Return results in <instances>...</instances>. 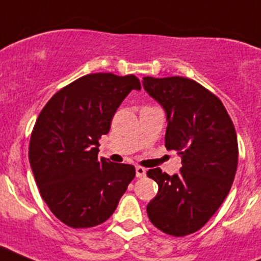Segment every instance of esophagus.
Wrapping results in <instances>:
<instances>
[{"label": "esophagus", "instance_id": "34e87169", "mask_svg": "<svg viewBox=\"0 0 261 261\" xmlns=\"http://www.w3.org/2000/svg\"><path fill=\"white\" fill-rule=\"evenodd\" d=\"M145 175H146V170H145L144 167H136V176L137 177H144Z\"/></svg>", "mask_w": 261, "mask_h": 261}]
</instances>
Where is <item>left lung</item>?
<instances>
[{
  "label": "left lung",
  "instance_id": "8db88e82",
  "mask_svg": "<svg viewBox=\"0 0 261 261\" xmlns=\"http://www.w3.org/2000/svg\"><path fill=\"white\" fill-rule=\"evenodd\" d=\"M146 93L166 111L165 145L181 156L179 174L146 172L158 193L146 206L156 229L174 237L197 231L218 211L238 166V141L225 106L196 81L184 77L142 81Z\"/></svg>",
  "mask_w": 261,
  "mask_h": 261
}]
</instances>
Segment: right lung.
<instances>
[{
  "instance_id": "right-lung-1",
  "label": "right lung",
  "mask_w": 261,
  "mask_h": 261,
  "mask_svg": "<svg viewBox=\"0 0 261 261\" xmlns=\"http://www.w3.org/2000/svg\"><path fill=\"white\" fill-rule=\"evenodd\" d=\"M136 75L94 73L57 91L31 133L29 158L40 195L62 223L73 229L107 221L133 180L132 165L98 158L99 138L125 96L140 90Z\"/></svg>"
}]
</instances>
